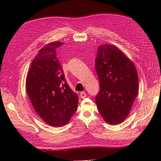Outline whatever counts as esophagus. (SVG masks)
Returning <instances> with one entry per match:
<instances>
[{"label":"esophagus","instance_id":"1","mask_svg":"<svg viewBox=\"0 0 161 161\" xmlns=\"http://www.w3.org/2000/svg\"><path fill=\"white\" fill-rule=\"evenodd\" d=\"M80 95V96L81 98H85V97L87 96V94L85 92H81Z\"/></svg>","mask_w":161,"mask_h":161}]
</instances>
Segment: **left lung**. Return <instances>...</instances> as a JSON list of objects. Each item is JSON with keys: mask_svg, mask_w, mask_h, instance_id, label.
<instances>
[{"mask_svg": "<svg viewBox=\"0 0 161 161\" xmlns=\"http://www.w3.org/2000/svg\"><path fill=\"white\" fill-rule=\"evenodd\" d=\"M95 65L100 85L95 97L98 112L108 123L119 124L138 95L136 67L119 49L109 44L98 48Z\"/></svg>", "mask_w": 161, "mask_h": 161, "instance_id": "1", "label": "left lung"}]
</instances>
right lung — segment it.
<instances>
[{
  "label": "right lung",
  "mask_w": 161,
  "mask_h": 161,
  "mask_svg": "<svg viewBox=\"0 0 161 161\" xmlns=\"http://www.w3.org/2000/svg\"><path fill=\"white\" fill-rule=\"evenodd\" d=\"M63 43L47 44L33 59L26 80V89L36 112L45 123L63 126L77 110L78 96L66 82L56 49Z\"/></svg>",
  "instance_id": "right-lung-1"
}]
</instances>
